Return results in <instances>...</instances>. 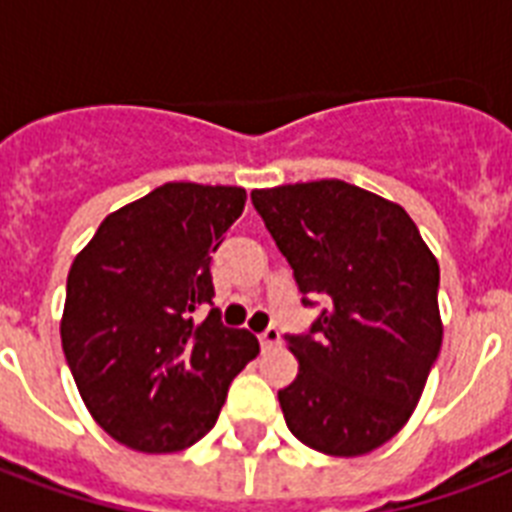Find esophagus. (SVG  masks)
<instances>
[{
	"label": "esophagus",
	"instance_id": "1",
	"mask_svg": "<svg viewBox=\"0 0 512 512\" xmlns=\"http://www.w3.org/2000/svg\"><path fill=\"white\" fill-rule=\"evenodd\" d=\"M281 342V332L279 329H265L263 335H260V345H263V350H271V348H276V345H279Z\"/></svg>",
	"mask_w": 512,
	"mask_h": 512
}]
</instances>
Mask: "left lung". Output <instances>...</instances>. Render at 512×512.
<instances>
[{"mask_svg":"<svg viewBox=\"0 0 512 512\" xmlns=\"http://www.w3.org/2000/svg\"><path fill=\"white\" fill-rule=\"evenodd\" d=\"M305 305L324 300L308 335H287L300 361L279 390L297 441L358 457L412 417L444 340L438 260L404 207L342 180L252 191Z\"/></svg>","mask_w":512,"mask_h":512,"instance_id":"obj_1","label":"left lung"}]
</instances>
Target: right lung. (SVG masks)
I'll return each instance as SVG.
<instances>
[{"label":"right lung","mask_w":512,"mask_h":512,"mask_svg":"<svg viewBox=\"0 0 512 512\" xmlns=\"http://www.w3.org/2000/svg\"><path fill=\"white\" fill-rule=\"evenodd\" d=\"M236 185L164 183L116 209L76 255L60 340L92 420L135 452H180L215 428L260 353L212 305V252L244 212Z\"/></svg>","instance_id":"1"}]
</instances>
